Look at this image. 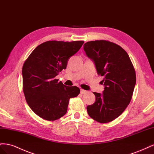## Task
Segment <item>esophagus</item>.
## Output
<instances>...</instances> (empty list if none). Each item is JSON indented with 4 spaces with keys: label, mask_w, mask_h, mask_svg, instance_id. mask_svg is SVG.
Listing matches in <instances>:
<instances>
[{
    "label": "esophagus",
    "mask_w": 154,
    "mask_h": 154,
    "mask_svg": "<svg viewBox=\"0 0 154 154\" xmlns=\"http://www.w3.org/2000/svg\"><path fill=\"white\" fill-rule=\"evenodd\" d=\"M87 91H85V90H83V89H81V93L82 94H85V93H87Z\"/></svg>",
    "instance_id": "1"
}]
</instances>
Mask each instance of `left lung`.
<instances>
[{
	"mask_svg": "<svg viewBox=\"0 0 154 154\" xmlns=\"http://www.w3.org/2000/svg\"><path fill=\"white\" fill-rule=\"evenodd\" d=\"M86 55L103 76V93L93 92L94 103L87 106L88 116L105 123L122 114L132 99L136 83V72L127 53L119 45L106 40L90 41L83 45Z\"/></svg>",
	"mask_w": 154,
	"mask_h": 154,
	"instance_id": "1",
	"label": "left lung"
}]
</instances>
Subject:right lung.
<instances>
[{"instance_id": "add662e5", "label": "right lung", "mask_w": 154, "mask_h": 154, "mask_svg": "<svg viewBox=\"0 0 154 154\" xmlns=\"http://www.w3.org/2000/svg\"><path fill=\"white\" fill-rule=\"evenodd\" d=\"M83 41H48L32 51L22 67L23 91L29 106L39 117L57 120L66 114L69 99L80 92L76 86L64 85L55 79L66 69L70 57Z\"/></svg>"}]
</instances>
